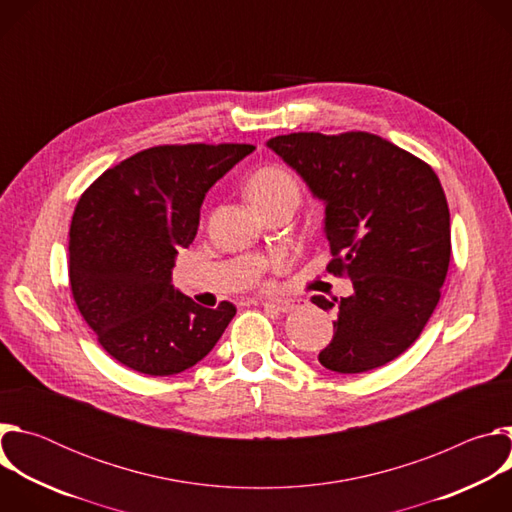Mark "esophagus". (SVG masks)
<instances>
[{
	"instance_id": "1",
	"label": "esophagus",
	"mask_w": 512,
	"mask_h": 512,
	"mask_svg": "<svg viewBox=\"0 0 512 512\" xmlns=\"http://www.w3.org/2000/svg\"><path fill=\"white\" fill-rule=\"evenodd\" d=\"M263 306L281 314H287L291 310H296L300 306V300H291V298H271V300H263Z\"/></svg>"
}]
</instances>
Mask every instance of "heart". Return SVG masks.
Returning <instances> with one entry per match:
<instances>
[{
  "label": "heart",
  "mask_w": 512,
  "mask_h": 512,
  "mask_svg": "<svg viewBox=\"0 0 512 512\" xmlns=\"http://www.w3.org/2000/svg\"><path fill=\"white\" fill-rule=\"evenodd\" d=\"M249 198L253 204L263 202V200H271L283 194H300L298 190V182L294 180L289 172H285L283 168L277 166H269L259 170L251 180H249Z\"/></svg>",
  "instance_id": "heart-1"
}]
</instances>
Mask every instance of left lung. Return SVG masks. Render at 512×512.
Here are the masks:
<instances>
[{"label":"left lung","mask_w":512,"mask_h":512,"mask_svg":"<svg viewBox=\"0 0 512 512\" xmlns=\"http://www.w3.org/2000/svg\"><path fill=\"white\" fill-rule=\"evenodd\" d=\"M324 204L328 271L354 294L338 304L334 336L318 354L342 375L403 354L440 302L450 265V208L435 172L391 141L350 131L289 133L267 141ZM322 310L334 302L314 296Z\"/></svg>","instance_id":"1"}]
</instances>
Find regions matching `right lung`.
I'll return each mask as SVG.
<instances>
[{
  "label": "right lung",
  "mask_w": 512,
  "mask_h": 512,
  "mask_svg": "<svg viewBox=\"0 0 512 512\" xmlns=\"http://www.w3.org/2000/svg\"><path fill=\"white\" fill-rule=\"evenodd\" d=\"M255 148L160 145L103 172L70 223V289L101 346L125 367L178 375L202 360L237 314L202 308L172 283L198 231L206 192Z\"/></svg>",
  "instance_id": "right-lung-1"
}]
</instances>
